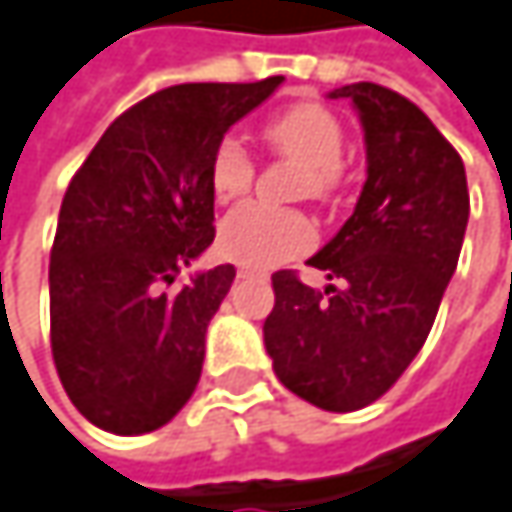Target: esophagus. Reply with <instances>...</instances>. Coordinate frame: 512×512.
Here are the masks:
<instances>
[{
  "label": "esophagus",
  "instance_id": "1",
  "mask_svg": "<svg viewBox=\"0 0 512 512\" xmlns=\"http://www.w3.org/2000/svg\"><path fill=\"white\" fill-rule=\"evenodd\" d=\"M257 269H249V266H237V278H255Z\"/></svg>",
  "mask_w": 512,
  "mask_h": 512
}]
</instances>
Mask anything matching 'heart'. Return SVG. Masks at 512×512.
<instances>
[{"label":"heart","instance_id":"1","mask_svg":"<svg viewBox=\"0 0 512 512\" xmlns=\"http://www.w3.org/2000/svg\"><path fill=\"white\" fill-rule=\"evenodd\" d=\"M266 142L281 156L305 165L302 189L311 195H329L338 183L344 159V127L341 121L314 103H299L278 112L263 127ZM255 180V162L246 145L225 136L210 156V192L219 204L240 201ZM317 231L308 216L296 210H272L260 204H243L228 213L219 225V252L237 263L269 269L287 257L311 249Z\"/></svg>","mask_w":512,"mask_h":512}]
</instances>
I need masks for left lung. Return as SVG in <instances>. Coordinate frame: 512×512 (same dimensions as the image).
<instances>
[{
  "instance_id": "8db88e82",
  "label": "left lung",
  "mask_w": 512,
  "mask_h": 512,
  "mask_svg": "<svg viewBox=\"0 0 512 512\" xmlns=\"http://www.w3.org/2000/svg\"><path fill=\"white\" fill-rule=\"evenodd\" d=\"M358 112L367 180L353 216L311 257L326 290L281 269L263 344L284 388L326 412L379 400L421 353L468 225L465 165L436 124L376 82L335 88Z\"/></svg>"
}]
</instances>
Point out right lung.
<instances>
[{
  "instance_id": "right-lung-1",
  "label": "right lung",
  "mask_w": 512,
  "mask_h": 512,
  "mask_svg": "<svg viewBox=\"0 0 512 512\" xmlns=\"http://www.w3.org/2000/svg\"><path fill=\"white\" fill-rule=\"evenodd\" d=\"M284 76L162 88L109 124L73 174L50 255V338L70 403L142 436L192 397L231 263L174 278L216 237L210 156Z\"/></svg>"
}]
</instances>
